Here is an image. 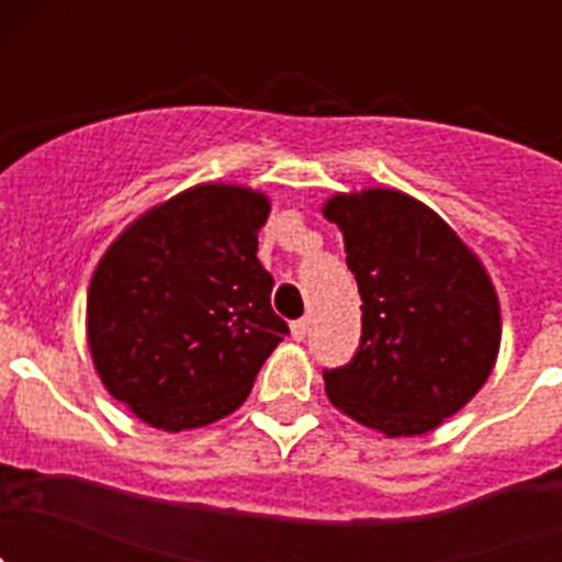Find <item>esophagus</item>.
Masks as SVG:
<instances>
[{
    "label": "esophagus",
    "instance_id": "34e87169",
    "mask_svg": "<svg viewBox=\"0 0 562 562\" xmlns=\"http://www.w3.org/2000/svg\"><path fill=\"white\" fill-rule=\"evenodd\" d=\"M290 331H292V340H304L306 337V331H310V321H306V317H301V321H295V324L290 326Z\"/></svg>",
    "mask_w": 562,
    "mask_h": 562
}]
</instances>
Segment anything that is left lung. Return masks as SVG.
<instances>
[{
	"instance_id": "1",
	"label": "left lung",
	"mask_w": 562,
	"mask_h": 562,
	"mask_svg": "<svg viewBox=\"0 0 562 562\" xmlns=\"http://www.w3.org/2000/svg\"><path fill=\"white\" fill-rule=\"evenodd\" d=\"M321 211L342 233L362 297L360 349L349 366L326 371V396L389 439L430 434L493 374V278L434 207L405 191H337Z\"/></svg>"
}]
</instances>
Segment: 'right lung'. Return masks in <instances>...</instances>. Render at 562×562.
<instances>
[{
	"mask_svg": "<svg viewBox=\"0 0 562 562\" xmlns=\"http://www.w3.org/2000/svg\"><path fill=\"white\" fill-rule=\"evenodd\" d=\"M270 196L200 182L128 222L89 278L87 346L103 389L157 430L205 428L247 400L286 324L258 261Z\"/></svg>",
	"mask_w": 562,
	"mask_h": 562,
	"instance_id": "1",
	"label": "right lung"
}]
</instances>
